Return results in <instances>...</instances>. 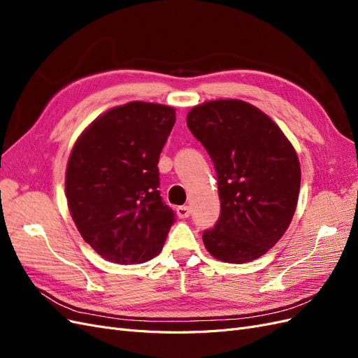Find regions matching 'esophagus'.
I'll return each instance as SVG.
<instances>
[{
    "mask_svg": "<svg viewBox=\"0 0 358 358\" xmlns=\"http://www.w3.org/2000/svg\"><path fill=\"white\" fill-rule=\"evenodd\" d=\"M176 213H178L179 218H188V216L191 215L189 206H179V208L176 209Z\"/></svg>",
    "mask_w": 358,
    "mask_h": 358,
    "instance_id": "obj_1",
    "label": "esophagus"
}]
</instances>
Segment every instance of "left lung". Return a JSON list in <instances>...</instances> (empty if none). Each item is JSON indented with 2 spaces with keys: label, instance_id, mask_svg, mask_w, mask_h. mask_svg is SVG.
Segmentation results:
<instances>
[{
  "label": "left lung",
  "instance_id": "1",
  "mask_svg": "<svg viewBox=\"0 0 358 358\" xmlns=\"http://www.w3.org/2000/svg\"><path fill=\"white\" fill-rule=\"evenodd\" d=\"M187 125L208 150L218 180L221 213L203 231L204 246L225 263L252 262L275 246L294 215L296 150L272 119L241 100L194 107Z\"/></svg>",
  "mask_w": 358,
  "mask_h": 358
}]
</instances>
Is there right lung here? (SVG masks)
<instances>
[{"label":"right lung","mask_w":358,"mask_h":358,"mask_svg":"<svg viewBox=\"0 0 358 358\" xmlns=\"http://www.w3.org/2000/svg\"><path fill=\"white\" fill-rule=\"evenodd\" d=\"M175 122L169 106L131 101L96 117L71 150L70 213L83 241L109 262L154 258L176 221L158 191L159 154Z\"/></svg>","instance_id":"right-lung-1"}]
</instances>
